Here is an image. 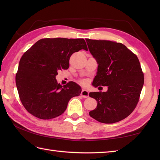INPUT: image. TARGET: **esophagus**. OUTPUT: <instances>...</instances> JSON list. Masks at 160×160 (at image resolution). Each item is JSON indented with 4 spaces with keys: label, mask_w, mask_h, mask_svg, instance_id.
<instances>
[{
    "label": "esophagus",
    "mask_w": 160,
    "mask_h": 160,
    "mask_svg": "<svg viewBox=\"0 0 160 160\" xmlns=\"http://www.w3.org/2000/svg\"><path fill=\"white\" fill-rule=\"evenodd\" d=\"M81 96L83 98H88L89 97V91L86 89H82V92H81Z\"/></svg>",
    "instance_id": "1"
}]
</instances>
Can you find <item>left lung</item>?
Wrapping results in <instances>:
<instances>
[{
    "label": "left lung",
    "instance_id": "1",
    "mask_svg": "<svg viewBox=\"0 0 160 160\" xmlns=\"http://www.w3.org/2000/svg\"><path fill=\"white\" fill-rule=\"evenodd\" d=\"M98 64L93 86H107L106 92H90L98 104L89 115L105 124L115 123L130 115L139 101L144 74L136 55L123 44L86 39Z\"/></svg>",
    "mask_w": 160,
    "mask_h": 160
}]
</instances>
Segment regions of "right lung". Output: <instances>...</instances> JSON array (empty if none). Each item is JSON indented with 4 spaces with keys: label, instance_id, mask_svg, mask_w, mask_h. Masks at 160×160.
I'll list each match as a JSON object with an SVG mask.
<instances>
[{
    "label": "right lung",
    "instance_id": "right-lung-1",
    "mask_svg": "<svg viewBox=\"0 0 160 160\" xmlns=\"http://www.w3.org/2000/svg\"><path fill=\"white\" fill-rule=\"evenodd\" d=\"M87 50L83 38H43L23 54L16 75L22 105L29 113L43 120L62 115L71 98L78 96L81 87L74 82L63 87L58 83V71L67 69L69 58L80 49Z\"/></svg>",
    "mask_w": 160,
    "mask_h": 160
}]
</instances>
